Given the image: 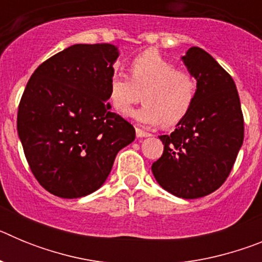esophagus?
<instances>
[{
	"label": "esophagus",
	"mask_w": 262,
	"mask_h": 262,
	"mask_svg": "<svg viewBox=\"0 0 262 262\" xmlns=\"http://www.w3.org/2000/svg\"><path fill=\"white\" fill-rule=\"evenodd\" d=\"M136 136L138 138H147V136H151V134L147 133V131H143L140 128H136Z\"/></svg>",
	"instance_id": "obj_1"
}]
</instances>
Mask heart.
Segmentation results:
<instances>
[{"label":"heart","mask_w":262,"mask_h":262,"mask_svg":"<svg viewBox=\"0 0 262 262\" xmlns=\"http://www.w3.org/2000/svg\"><path fill=\"white\" fill-rule=\"evenodd\" d=\"M131 78L114 73L108 84V101L122 115L144 99L134 117L144 124L161 123L166 128L180 124L193 108L198 82L195 76L156 50H147L129 64Z\"/></svg>","instance_id":"b5f03b06"}]
</instances>
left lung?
<instances>
[{
    "label": "left lung",
    "instance_id": "obj_1",
    "mask_svg": "<svg viewBox=\"0 0 262 262\" xmlns=\"http://www.w3.org/2000/svg\"><path fill=\"white\" fill-rule=\"evenodd\" d=\"M182 60L198 82L195 102L170 135L159 136L164 152L152 173L166 191L194 200L230 176L244 140V118L232 77L211 55L191 47Z\"/></svg>",
    "mask_w": 262,
    "mask_h": 262
}]
</instances>
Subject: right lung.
I'll list each match as a JSON object with an SVG mask.
<instances>
[{
	"instance_id": "1",
	"label": "right lung",
	"mask_w": 262,
	"mask_h": 262,
	"mask_svg": "<svg viewBox=\"0 0 262 262\" xmlns=\"http://www.w3.org/2000/svg\"><path fill=\"white\" fill-rule=\"evenodd\" d=\"M118 50L75 45L41 62L18 106L17 129L34 177L51 194L80 198L102 186L135 128L111 111Z\"/></svg>"
}]
</instances>
